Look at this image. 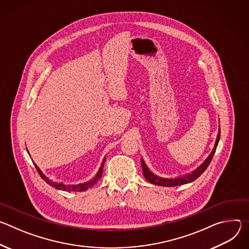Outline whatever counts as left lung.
<instances>
[{"mask_svg":"<svg viewBox=\"0 0 249 249\" xmlns=\"http://www.w3.org/2000/svg\"><path fill=\"white\" fill-rule=\"evenodd\" d=\"M220 137H221V128L219 129V134L217 136V140L215 143V147L213 149L212 153L210 154V156L207 158V160L194 171H192L190 174H186L184 176L181 177H176V178H162V177H160L156 174H154L153 172L150 171V169L148 168V166L146 165L145 161L143 159H141V163H142V168H143V173L144 176L146 177V179L155 184V185H160V186H167V187H172V186H177V185H182V184H186V183H190L192 181H194L195 179H197L198 177L207 169V167L209 166L213 157L215 155L216 149L218 147L219 141H220Z\"/></svg>","mask_w":249,"mask_h":249,"instance_id":"8db88e82","label":"left lung"}]
</instances>
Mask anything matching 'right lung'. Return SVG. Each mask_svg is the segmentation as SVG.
Segmentation results:
<instances>
[{
  "label": "right lung",
  "instance_id": "right-lung-1",
  "mask_svg": "<svg viewBox=\"0 0 249 249\" xmlns=\"http://www.w3.org/2000/svg\"><path fill=\"white\" fill-rule=\"evenodd\" d=\"M104 162H105V158L103 159L102 163H101V165H100V167H99V169H98L96 175L93 177V178H92L91 180H89V181H88V182H85V183H82V184H78V185H66V184H63V183H61V182H54V181L50 180V179L48 178V177H46V176L43 174V172L39 169V167H38L36 164L34 163V165H35V167H36V169H37L39 175L41 176V178H42L43 180H45V182H46L47 184H49L50 186H52V187H54V188H56V189H58V190L74 191V192H83V191H86V190H88L89 188L92 187V186L101 178L102 171H103V166H104Z\"/></svg>",
  "mask_w": 249,
  "mask_h": 249
}]
</instances>
